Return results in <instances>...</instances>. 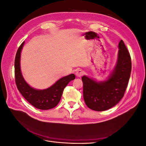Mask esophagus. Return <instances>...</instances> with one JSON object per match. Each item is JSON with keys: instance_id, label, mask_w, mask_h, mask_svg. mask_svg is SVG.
<instances>
[{"instance_id": "esophagus-1", "label": "esophagus", "mask_w": 146, "mask_h": 146, "mask_svg": "<svg viewBox=\"0 0 146 146\" xmlns=\"http://www.w3.org/2000/svg\"><path fill=\"white\" fill-rule=\"evenodd\" d=\"M83 74H84V72H83V71L82 69H78L77 71H76V76L78 77H82L83 75Z\"/></svg>"}]
</instances>
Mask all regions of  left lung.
<instances>
[{
	"instance_id": "1",
	"label": "left lung",
	"mask_w": 146,
	"mask_h": 146,
	"mask_svg": "<svg viewBox=\"0 0 146 146\" xmlns=\"http://www.w3.org/2000/svg\"><path fill=\"white\" fill-rule=\"evenodd\" d=\"M117 64L107 81L97 82L83 76V98L87 107L94 111H105L121 100L129 83L131 70V57L122 40L119 43Z\"/></svg>"
}]
</instances>
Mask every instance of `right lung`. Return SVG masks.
Returning <instances> with one entry per match:
<instances>
[{"mask_svg":"<svg viewBox=\"0 0 146 146\" xmlns=\"http://www.w3.org/2000/svg\"><path fill=\"white\" fill-rule=\"evenodd\" d=\"M24 42L21 44L16 52L15 60V76L16 86L21 94L33 107L40 110H49L58 104L64 88L76 78L72 74L57 81L50 88L38 90L30 86L22 76L20 69L21 52Z\"/></svg>","mask_w":146,"mask_h":146,"instance_id":"right-lung-1","label":"right lung"}]
</instances>
